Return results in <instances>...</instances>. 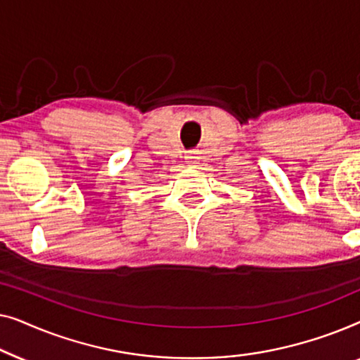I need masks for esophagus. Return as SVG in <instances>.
<instances>
[{"instance_id":"obj_1","label":"esophagus","mask_w":360,"mask_h":360,"mask_svg":"<svg viewBox=\"0 0 360 360\" xmlns=\"http://www.w3.org/2000/svg\"><path fill=\"white\" fill-rule=\"evenodd\" d=\"M185 160L188 162V164H198V160H200L198 152H188V154L185 155Z\"/></svg>"}]
</instances>
